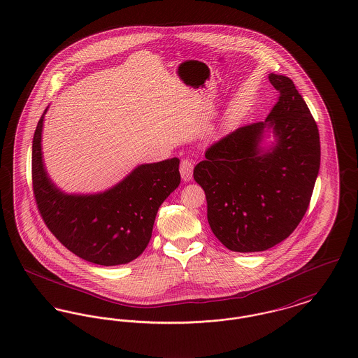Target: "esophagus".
<instances>
[{
  "label": "esophagus",
  "instance_id": "obj_1",
  "mask_svg": "<svg viewBox=\"0 0 358 358\" xmlns=\"http://www.w3.org/2000/svg\"><path fill=\"white\" fill-rule=\"evenodd\" d=\"M180 173H181V177H182V180H184L185 182H188V181L192 180L193 164L191 159H182V161H181Z\"/></svg>",
  "mask_w": 358,
  "mask_h": 358
}]
</instances>
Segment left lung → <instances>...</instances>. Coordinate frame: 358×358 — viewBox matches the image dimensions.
I'll return each instance as SVG.
<instances>
[{
  "mask_svg": "<svg viewBox=\"0 0 358 358\" xmlns=\"http://www.w3.org/2000/svg\"><path fill=\"white\" fill-rule=\"evenodd\" d=\"M268 80L280 95L266 121L213 144L193 170L213 233L234 252H262L287 238L319 174V129L303 96L286 76L270 73Z\"/></svg>",
  "mask_w": 358,
  "mask_h": 358,
  "instance_id": "1",
  "label": "left lung"
}]
</instances>
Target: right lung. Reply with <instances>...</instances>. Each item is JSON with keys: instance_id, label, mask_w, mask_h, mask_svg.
<instances>
[{"instance_id": "add662e5", "label": "right lung", "mask_w": 358, "mask_h": 358, "mask_svg": "<svg viewBox=\"0 0 358 358\" xmlns=\"http://www.w3.org/2000/svg\"><path fill=\"white\" fill-rule=\"evenodd\" d=\"M48 109L32 140V185L45 223L64 247L90 263L120 266L135 260L150 243L161 204L180 185V159L138 165L105 192L65 193L43 164Z\"/></svg>"}]
</instances>
